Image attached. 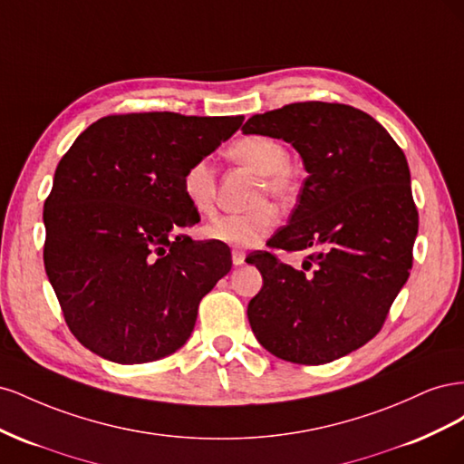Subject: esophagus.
I'll return each mask as SVG.
<instances>
[{"label":"esophagus","instance_id":"34e87169","mask_svg":"<svg viewBox=\"0 0 464 464\" xmlns=\"http://www.w3.org/2000/svg\"><path fill=\"white\" fill-rule=\"evenodd\" d=\"M244 261H246V251L232 249V263H234V266L244 265Z\"/></svg>","mask_w":464,"mask_h":464}]
</instances>
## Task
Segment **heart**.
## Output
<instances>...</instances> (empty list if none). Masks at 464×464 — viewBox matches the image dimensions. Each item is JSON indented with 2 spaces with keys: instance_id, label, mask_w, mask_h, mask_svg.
I'll use <instances>...</instances> for the list:
<instances>
[{
  "instance_id": "b5f03b06",
  "label": "heart",
  "mask_w": 464,
  "mask_h": 464,
  "mask_svg": "<svg viewBox=\"0 0 464 464\" xmlns=\"http://www.w3.org/2000/svg\"><path fill=\"white\" fill-rule=\"evenodd\" d=\"M228 157L242 162L261 176L259 198L266 193L276 201H290L296 195V176L290 170V152L278 139L266 135H247L237 139L227 150ZM181 189L195 213L210 217L217 205V174L207 160L193 162L181 178ZM276 208L261 203L254 210L215 218L203 228L207 240L230 247H256L276 227Z\"/></svg>"
}]
</instances>
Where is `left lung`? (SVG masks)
<instances>
[{"label":"left lung","instance_id":"8db88e82","mask_svg":"<svg viewBox=\"0 0 464 464\" xmlns=\"http://www.w3.org/2000/svg\"><path fill=\"white\" fill-rule=\"evenodd\" d=\"M246 135L283 139L305 178L296 208L271 242L310 251L302 269L271 251L249 256L263 288L247 319L280 360L317 366L372 341L412 269L418 210L404 152L366 111L296 102L251 116Z\"/></svg>","mask_w":464,"mask_h":464}]
</instances>
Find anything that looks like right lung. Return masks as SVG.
Instances as JSON below:
<instances>
[{
    "mask_svg": "<svg viewBox=\"0 0 464 464\" xmlns=\"http://www.w3.org/2000/svg\"><path fill=\"white\" fill-rule=\"evenodd\" d=\"M244 116H106L55 168L44 203V266L69 331L116 363L186 344L198 307L230 271L227 246L184 234L199 220L181 178Z\"/></svg>",
    "mask_w": 464,
    "mask_h": 464,
    "instance_id": "obj_1",
    "label": "right lung"
}]
</instances>
